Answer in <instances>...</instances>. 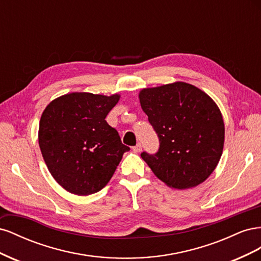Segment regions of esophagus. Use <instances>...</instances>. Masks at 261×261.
<instances>
[{
    "label": "esophagus",
    "instance_id": "obj_1",
    "mask_svg": "<svg viewBox=\"0 0 261 261\" xmlns=\"http://www.w3.org/2000/svg\"><path fill=\"white\" fill-rule=\"evenodd\" d=\"M133 151L136 152V153L140 152V151H141V145H140V144H137L136 146H134V147H133Z\"/></svg>",
    "mask_w": 261,
    "mask_h": 261
}]
</instances>
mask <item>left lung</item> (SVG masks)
Wrapping results in <instances>:
<instances>
[{"label": "left lung", "instance_id": "left-lung-1", "mask_svg": "<svg viewBox=\"0 0 261 261\" xmlns=\"http://www.w3.org/2000/svg\"><path fill=\"white\" fill-rule=\"evenodd\" d=\"M139 101L160 141L154 154H140L154 175L176 189L206 180L224 145V122L216 102L183 82L145 88Z\"/></svg>", "mask_w": 261, "mask_h": 261}]
</instances>
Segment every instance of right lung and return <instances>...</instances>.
Wrapping results in <instances>:
<instances>
[{"instance_id": "obj_1", "label": "right lung", "mask_w": 261, "mask_h": 261, "mask_svg": "<svg viewBox=\"0 0 261 261\" xmlns=\"http://www.w3.org/2000/svg\"><path fill=\"white\" fill-rule=\"evenodd\" d=\"M120 94L72 92L46 106L39 123V146L51 175L67 192L87 196L111 179L124 152L106 117Z\"/></svg>"}]
</instances>
